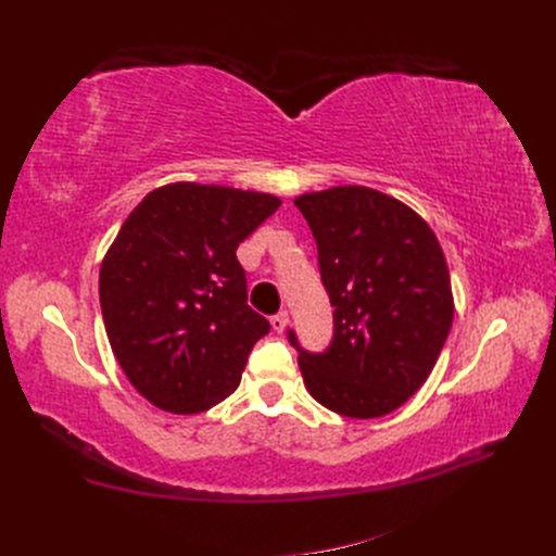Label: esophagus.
Masks as SVG:
<instances>
[{
  "mask_svg": "<svg viewBox=\"0 0 556 556\" xmlns=\"http://www.w3.org/2000/svg\"><path fill=\"white\" fill-rule=\"evenodd\" d=\"M288 323H290V315H288V311H280V313H276V315L271 317V327H274V331H285V327H288Z\"/></svg>",
  "mask_w": 556,
  "mask_h": 556,
  "instance_id": "obj_1",
  "label": "esophagus"
}]
</instances>
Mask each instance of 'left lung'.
Wrapping results in <instances>:
<instances>
[{
    "label": "left lung",
    "instance_id": "left-lung-1",
    "mask_svg": "<svg viewBox=\"0 0 556 556\" xmlns=\"http://www.w3.org/2000/svg\"><path fill=\"white\" fill-rule=\"evenodd\" d=\"M294 206L333 306L327 350L308 352L288 331L306 390L345 417L392 413L425 384L452 327L441 243L413 208L362 185L301 194Z\"/></svg>",
    "mask_w": 556,
    "mask_h": 556
}]
</instances>
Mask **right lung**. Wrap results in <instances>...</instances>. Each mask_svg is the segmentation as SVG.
I'll list each match as a JSON object with an SVG mask.
<instances>
[{
    "label": "right lung",
    "mask_w": 556,
    "mask_h": 556,
    "mask_svg": "<svg viewBox=\"0 0 556 556\" xmlns=\"http://www.w3.org/2000/svg\"><path fill=\"white\" fill-rule=\"evenodd\" d=\"M278 206L274 194L172 182L117 231L99 304L117 364L153 406L192 415L239 387L271 325L248 306L237 248Z\"/></svg>",
    "instance_id": "obj_1"
}]
</instances>
